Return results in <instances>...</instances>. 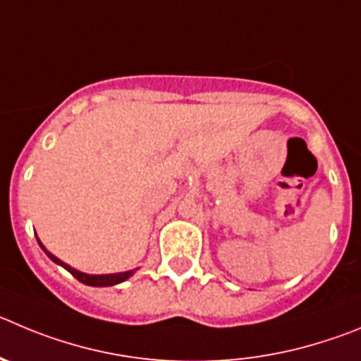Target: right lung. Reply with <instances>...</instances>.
Instances as JSON below:
<instances>
[{
  "instance_id": "1",
  "label": "right lung",
  "mask_w": 361,
  "mask_h": 361,
  "mask_svg": "<svg viewBox=\"0 0 361 361\" xmlns=\"http://www.w3.org/2000/svg\"><path fill=\"white\" fill-rule=\"evenodd\" d=\"M37 241H39V245H41V249L46 252V256H48L49 259L53 261V263L61 264L62 269L68 270V272L71 274L73 277H77V279L80 281V283L87 284V286H114V284H120V283H123V281H127L128 277L134 276L135 270H137V269H134V270H127V272H118V274H100V276H97V274L80 272V270L73 269V267H69L68 263H64V261L59 259L57 256H53V254L49 252V250L46 249L44 245H42L39 238H37Z\"/></svg>"
}]
</instances>
